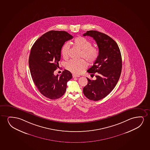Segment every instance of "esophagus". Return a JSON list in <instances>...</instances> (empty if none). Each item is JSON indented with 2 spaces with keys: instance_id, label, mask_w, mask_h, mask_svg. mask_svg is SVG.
<instances>
[{
  "instance_id": "34e87169",
  "label": "esophagus",
  "mask_w": 150,
  "mask_h": 150,
  "mask_svg": "<svg viewBox=\"0 0 150 150\" xmlns=\"http://www.w3.org/2000/svg\"><path fill=\"white\" fill-rule=\"evenodd\" d=\"M80 77V76H78V75H74V74L73 75V78H76V77Z\"/></svg>"
}]
</instances>
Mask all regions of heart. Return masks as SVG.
Listing matches in <instances>:
<instances>
[{
  "label": "heart",
  "mask_w": 150,
  "mask_h": 150,
  "mask_svg": "<svg viewBox=\"0 0 150 150\" xmlns=\"http://www.w3.org/2000/svg\"><path fill=\"white\" fill-rule=\"evenodd\" d=\"M74 45L81 50L80 57L83 58L90 64L95 62L98 57L99 51L97 47H93L92 43L82 36H78L74 39ZM70 44L66 42L62 45L61 50L62 56L64 58L69 56ZM87 67V64L84 60H71L66 62V68L72 73L79 75L82 73Z\"/></svg>",
  "instance_id": "obj_1"
}]
</instances>
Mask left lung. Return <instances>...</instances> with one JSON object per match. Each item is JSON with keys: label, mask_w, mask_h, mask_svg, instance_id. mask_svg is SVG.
<instances>
[{"label": "left lung", "mask_w": 150, "mask_h": 150, "mask_svg": "<svg viewBox=\"0 0 150 150\" xmlns=\"http://www.w3.org/2000/svg\"><path fill=\"white\" fill-rule=\"evenodd\" d=\"M83 36L93 37L99 49V56L87 72L96 74V80L87 78L88 84L83 92L88 99L98 101L107 96L115 88L120 78L122 58L118 45L112 38L97 31H87Z\"/></svg>", "instance_id": "left-lung-1"}]
</instances>
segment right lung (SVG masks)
Listing matches in <instances>:
<instances>
[{
	"label": "right lung",
	"instance_id": "obj_1",
	"mask_svg": "<svg viewBox=\"0 0 150 150\" xmlns=\"http://www.w3.org/2000/svg\"><path fill=\"white\" fill-rule=\"evenodd\" d=\"M73 38L68 32L50 31L39 37L31 48L29 68L34 83L41 94L47 98H59L65 93L67 83L72 79L71 73L64 70L54 75L59 66L61 50L66 41Z\"/></svg>",
	"mask_w": 150,
	"mask_h": 150
}]
</instances>
